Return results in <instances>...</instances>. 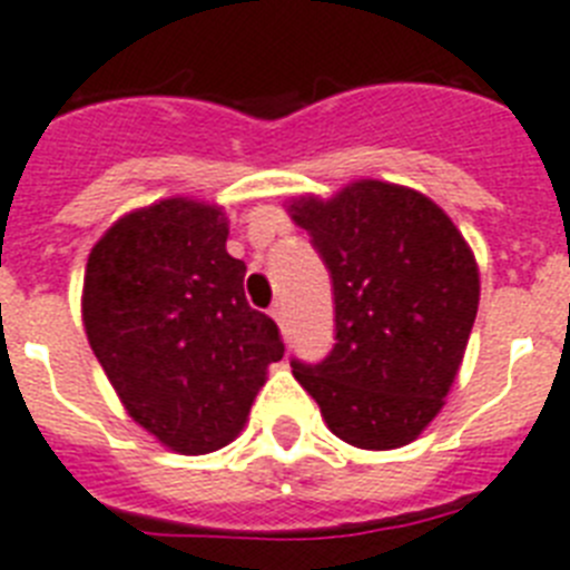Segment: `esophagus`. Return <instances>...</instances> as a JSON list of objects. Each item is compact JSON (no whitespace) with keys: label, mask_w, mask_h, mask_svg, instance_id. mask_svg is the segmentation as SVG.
Here are the masks:
<instances>
[{"label":"esophagus","mask_w":570,"mask_h":570,"mask_svg":"<svg viewBox=\"0 0 570 570\" xmlns=\"http://www.w3.org/2000/svg\"><path fill=\"white\" fill-rule=\"evenodd\" d=\"M272 318H275L277 324H281V327H284L286 324V307H284V301H275V304H272Z\"/></svg>","instance_id":"esophagus-1"}]
</instances>
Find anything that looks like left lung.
Segmentation results:
<instances>
[{"label": "left lung", "instance_id": "left-lung-1", "mask_svg": "<svg viewBox=\"0 0 570 570\" xmlns=\"http://www.w3.org/2000/svg\"><path fill=\"white\" fill-rule=\"evenodd\" d=\"M295 226L333 277L336 344L295 380L327 429L358 449H400L443 409L478 313V263L420 190L358 179L333 199L298 196Z\"/></svg>", "mask_w": 570, "mask_h": 570}]
</instances>
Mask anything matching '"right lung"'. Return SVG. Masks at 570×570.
<instances>
[{
	"instance_id": "add662e5",
	"label": "right lung",
	"mask_w": 570,
	"mask_h": 570,
	"mask_svg": "<svg viewBox=\"0 0 570 570\" xmlns=\"http://www.w3.org/2000/svg\"><path fill=\"white\" fill-rule=\"evenodd\" d=\"M226 240L223 208L174 196L118 219L86 263V338L127 414L181 455L228 446L284 356Z\"/></svg>"
}]
</instances>
